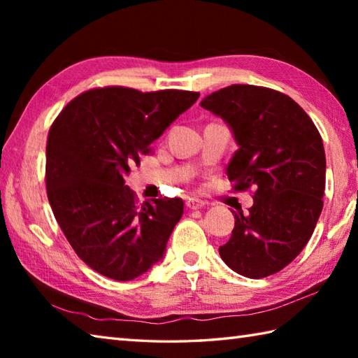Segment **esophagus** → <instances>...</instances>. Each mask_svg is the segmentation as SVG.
<instances>
[{
	"instance_id": "obj_1",
	"label": "esophagus",
	"mask_w": 358,
	"mask_h": 358,
	"mask_svg": "<svg viewBox=\"0 0 358 358\" xmlns=\"http://www.w3.org/2000/svg\"><path fill=\"white\" fill-rule=\"evenodd\" d=\"M204 204H206V203L199 200V199H189V200L186 201V208L191 209V210H196V209L204 208Z\"/></svg>"
}]
</instances>
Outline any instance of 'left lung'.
Listing matches in <instances>:
<instances>
[{
	"instance_id": "8db88e82",
	"label": "left lung",
	"mask_w": 358,
	"mask_h": 358,
	"mask_svg": "<svg viewBox=\"0 0 358 358\" xmlns=\"http://www.w3.org/2000/svg\"><path fill=\"white\" fill-rule=\"evenodd\" d=\"M200 104L229 124L238 144L227 164L234 189L254 191L248 214L234 212L235 227L220 257L243 277L272 275L308 245L322 214V136L291 96L273 89L232 85Z\"/></svg>"
}]
</instances>
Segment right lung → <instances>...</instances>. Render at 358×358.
Returning <instances> with one entry per match:
<instances>
[{
	"label": "right lung",
	"mask_w": 358,
	"mask_h": 358,
	"mask_svg": "<svg viewBox=\"0 0 358 358\" xmlns=\"http://www.w3.org/2000/svg\"><path fill=\"white\" fill-rule=\"evenodd\" d=\"M199 96L177 89H90L50 126L45 146L50 208L72 249L101 275L134 280L163 258L183 215V200L164 196L138 204L124 175Z\"/></svg>",
	"instance_id": "right-lung-1"
}]
</instances>
